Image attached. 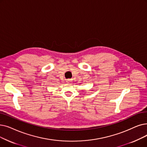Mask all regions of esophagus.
Here are the masks:
<instances>
[{
    "mask_svg": "<svg viewBox=\"0 0 147 147\" xmlns=\"http://www.w3.org/2000/svg\"><path fill=\"white\" fill-rule=\"evenodd\" d=\"M71 80L70 79H68V80H67V82H71Z\"/></svg>",
    "mask_w": 147,
    "mask_h": 147,
    "instance_id": "obj_1",
    "label": "esophagus"
}]
</instances>
